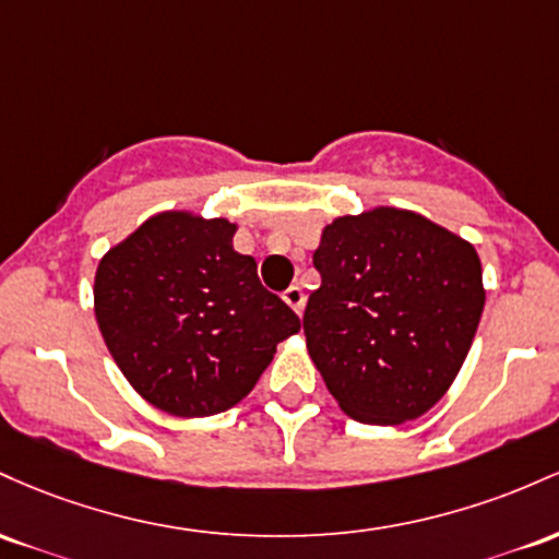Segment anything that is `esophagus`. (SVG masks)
Segmentation results:
<instances>
[{
	"label": "esophagus",
	"instance_id": "1",
	"mask_svg": "<svg viewBox=\"0 0 559 559\" xmlns=\"http://www.w3.org/2000/svg\"><path fill=\"white\" fill-rule=\"evenodd\" d=\"M282 298H285V304L290 306L293 311L296 313H304V304H306V296H304V290H300L298 285H290L287 287L285 293H282Z\"/></svg>",
	"mask_w": 559,
	"mask_h": 559
}]
</instances>
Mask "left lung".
Segmentation results:
<instances>
[{"label":"left lung","mask_w":559,"mask_h":559,"mask_svg":"<svg viewBox=\"0 0 559 559\" xmlns=\"http://www.w3.org/2000/svg\"><path fill=\"white\" fill-rule=\"evenodd\" d=\"M322 285L306 348L348 417L409 423L436 406L473 346L486 290L475 248L415 211L341 216L313 250Z\"/></svg>","instance_id":"obj_1"}]
</instances>
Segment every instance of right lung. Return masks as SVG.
Segmentation results:
<instances>
[{
    "label": "right lung",
    "instance_id": "add662e5",
    "mask_svg": "<svg viewBox=\"0 0 559 559\" xmlns=\"http://www.w3.org/2000/svg\"><path fill=\"white\" fill-rule=\"evenodd\" d=\"M237 224L163 211L110 248L94 317L136 393L174 417H211L253 391L300 319L231 248Z\"/></svg>",
    "mask_w": 559,
    "mask_h": 559
}]
</instances>
